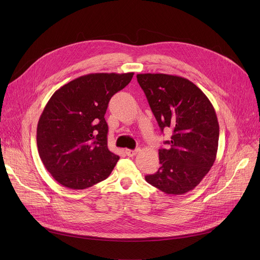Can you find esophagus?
<instances>
[{"instance_id": "1", "label": "esophagus", "mask_w": 260, "mask_h": 260, "mask_svg": "<svg viewBox=\"0 0 260 260\" xmlns=\"http://www.w3.org/2000/svg\"><path fill=\"white\" fill-rule=\"evenodd\" d=\"M139 152V149H125V154L128 156V157H134L136 156V154H137Z\"/></svg>"}]
</instances>
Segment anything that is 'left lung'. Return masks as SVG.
I'll return each instance as SVG.
<instances>
[{
	"label": "left lung",
	"mask_w": 260,
	"mask_h": 260,
	"mask_svg": "<svg viewBox=\"0 0 260 260\" xmlns=\"http://www.w3.org/2000/svg\"><path fill=\"white\" fill-rule=\"evenodd\" d=\"M160 129L173 135L159 149L161 167L145 180L169 195L194 189L213 167L219 139L215 109L203 91L189 80L167 74H139Z\"/></svg>",
	"instance_id": "left-lung-1"
}]
</instances>
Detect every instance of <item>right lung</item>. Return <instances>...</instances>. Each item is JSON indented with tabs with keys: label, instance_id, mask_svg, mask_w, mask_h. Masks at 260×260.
<instances>
[{
	"label": "right lung",
	"instance_id": "add662e5",
	"mask_svg": "<svg viewBox=\"0 0 260 260\" xmlns=\"http://www.w3.org/2000/svg\"><path fill=\"white\" fill-rule=\"evenodd\" d=\"M134 73L81 76L54 91L37 127L44 167L65 187L84 189L111 175L119 156L107 147L104 115L113 95Z\"/></svg>",
	"mask_w": 260,
	"mask_h": 260
}]
</instances>
